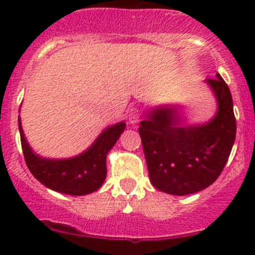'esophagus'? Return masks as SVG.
<instances>
[{"label": "esophagus", "instance_id": "esophagus-1", "mask_svg": "<svg viewBox=\"0 0 255 255\" xmlns=\"http://www.w3.org/2000/svg\"><path fill=\"white\" fill-rule=\"evenodd\" d=\"M140 116H141V112L137 107H131L128 108V120H129V123L135 124L137 123L140 120Z\"/></svg>", "mask_w": 255, "mask_h": 255}]
</instances>
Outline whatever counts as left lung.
Listing matches in <instances>:
<instances>
[{
  "label": "left lung",
  "mask_w": 255,
  "mask_h": 255,
  "mask_svg": "<svg viewBox=\"0 0 255 255\" xmlns=\"http://www.w3.org/2000/svg\"><path fill=\"white\" fill-rule=\"evenodd\" d=\"M206 82L218 103L212 122L186 127L173 107L156 108L140 122L149 180L161 192L185 196L205 189L229 159L237 131L232 94L220 74Z\"/></svg>",
  "instance_id": "1"
}]
</instances>
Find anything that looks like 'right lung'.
<instances>
[{
	"label": "right lung",
	"instance_id": "right-lung-1",
	"mask_svg": "<svg viewBox=\"0 0 255 255\" xmlns=\"http://www.w3.org/2000/svg\"><path fill=\"white\" fill-rule=\"evenodd\" d=\"M18 126L25 163L31 174L50 189L71 196L90 194L102 186L107 176L106 157L108 151L115 145L126 128L124 122L108 127L85 153L77 157L49 160L42 159L31 151L23 136L19 118Z\"/></svg>",
	"mask_w": 255,
	"mask_h": 255
}]
</instances>
